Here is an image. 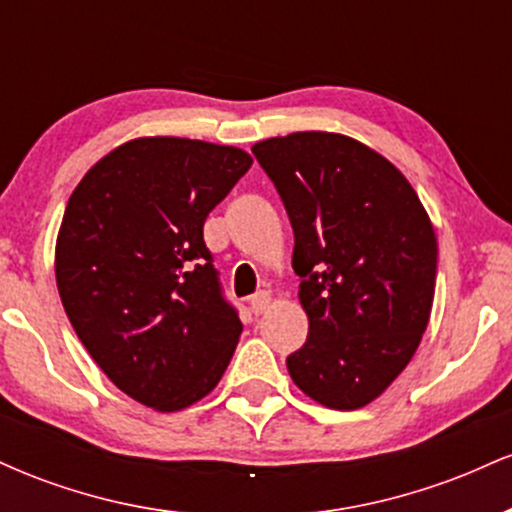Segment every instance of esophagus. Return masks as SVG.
<instances>
[{
    "label": "esophagus",
    "mask_w": 512,
    "mask_h": 512,
    "mask_svg": "<svg viewBox=\"0 0 512 512\" xmlns=\"http://www.w3.org/2000/svg\"><path fill=\"white\" fill-rule=\"evenodd\" d=\"M269 303H272V296H269L267 291H260V293H255V296L250 298V310L255 315H262L264 310L269 308Z\"/></svg>",
    "instance_id": "1"
}]
</instances>
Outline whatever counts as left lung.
<instances>
[{"label":"left lung","instance_id":"8db88e82","mask_svg":"<svg viewBox=\"0 0 512 512\" xmlns=\"http://www.w3.org/2000/svg\"><path fill=\"white\" fill-rule=\"evenodd\" d=\"M291 219L293 272L308 315L286 358L298 390L351 411L407 368L428 327L438 243L409 180L370 146L293 132L252 146Z\"/></svg>","mask_w":512,"mask_h":512}]
</instances>
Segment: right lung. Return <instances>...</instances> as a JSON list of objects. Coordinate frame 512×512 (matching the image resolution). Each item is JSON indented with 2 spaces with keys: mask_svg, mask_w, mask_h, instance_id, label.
I'll return each instance as SVG.
<instances>
[{
  "mask_svg": "<svg viewBox=\"0 0 512 512\" xmlns=\"http://www.w3.org/2000/svg\"><path fill=\"white\" fill-rule=\"evenodd\" d=\"M236 146L129 139L64 209L55 276L81 344L125 395L156 411L207 397L243 332L221 296L204 221L248 173Z\"/></svg>",
  "mask_w": 512,
  "mask_h": 512,
  "instance_id": "add662e5",
  "label": "right lung"
}]
</instances>
